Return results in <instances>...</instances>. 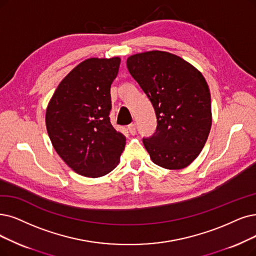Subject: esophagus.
<instances>
[{
    "mask_svg": "<svg viewBox=\"0 0 256 256\" xmlns=\"http://www.w3.org/2000/svg\"><path fill=\"white\" fill-rule=\"evenodd\" d=\"M128 130H129V132L130 134L134 136V134H136V124H130V125H128Z\"/></svg>",
    "mask_w": 256,
    "mask_h": 256,
    "instance_id": "1",
    "label": "esophagus"
}]
</instances>
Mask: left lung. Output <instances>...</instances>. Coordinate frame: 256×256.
<instances>
[{"label": "left lung", "instance_id": "obj_1", "mask_svg": "<svg viewBox=\"0 0 256 256\" xmlns=\"http://www.w3.org/2000/svg\"><path fill=\"white\" fill-rule=\"evenodd\" d=\"M127 67L156 111V134L142 140L150 158L170 170L189 166L205 146L212 125L205 78L180 56L160 50L129 56Z\"/></svg>", "mask_w": 256, "mask_h": 256}]
</instances>
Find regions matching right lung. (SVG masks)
Wrapping results in <instances>:
<instances>
[{
    "instance_id": "right-lung-1",
    "label": "right lung",
    "mask_w": 256,
    "mask_h": 256,
    "mask_svg": "<svg viewBox=\"0 0 256 256\" xmlns=\"http://www.w3.org/2000/svg\"><path fill=\"white\" fill-rule=\"evenodd\" d=\"M120 58H90L62 80L46 109V128L58 154L78 174L100 178L114 170L126 145L110 122L112 82Z\"/></svg>"
}]
</instances>
